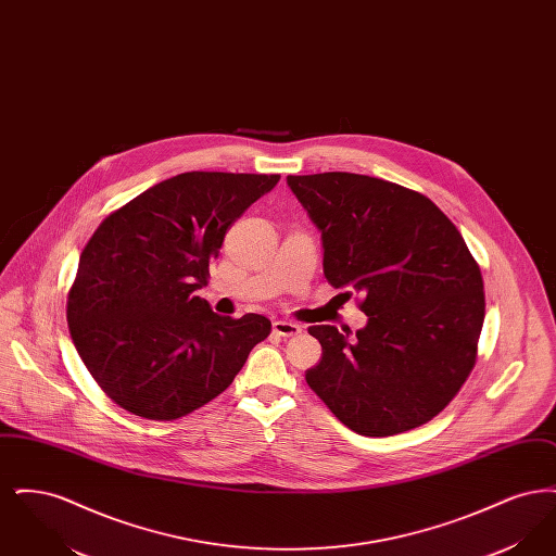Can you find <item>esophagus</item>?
Returning a JSON list of instances; mask_svg holds the SVG:
<instances>
[{"instance_id":"1","label":"esophagus","mask_w":556,"mask_h":556,"mask_svg":"<svg viewBox=\"0 0 556 556\" xmlns=\"http://www.w3.org/2000/svg\"><path fill=\"white\" fill-rule=\"evenodd\" d=\"M273 333H277L281 338H293V336L302 333V327L291 323V320H275L273 323Z\"/></svg>"}]
</instances>
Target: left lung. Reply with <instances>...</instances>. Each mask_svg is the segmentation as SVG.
<instances>
[{"instance_id":"8db88e82","label":"left lung","mask_w":556,"mask_h":556,"mask_svg":"<svg viewBox=\"0 0 556 556\" xmlns=\"http://www.w3.org/2000/svg\"><path fill=\"white\" fill-rule=\"evenodd\" d=\"M323 239V273L352 288L367 325L308 327L323 356L306 383L352 431L396 435L431 421L476 367L485 315L481 270L424 193L354 173L290 175ZM348 293V291H345Z\"/></svg>"}]
</instances>
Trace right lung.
Instances as JSON below:
<instances>
[{
	"instance_id": "right-lung-1",
	"label": "right lung",
	"mask_w": 556,
	"mask_h": 556,
	"mask_svg": "<svg viewBox=\"0 0 556 556\" xmlns=\"http://www.w3.org/2000/svg\"><path fill=\"white\" fill-rule=\"evenodd\" d=\"M277 181L181 173L108 214L87 241L66 318L80 361L118 406L181 419L223 394L270 333L263 315L220 317L195 291L227 229Z\"/></svg>"
}]
</instances>
